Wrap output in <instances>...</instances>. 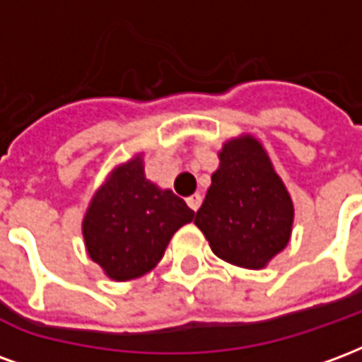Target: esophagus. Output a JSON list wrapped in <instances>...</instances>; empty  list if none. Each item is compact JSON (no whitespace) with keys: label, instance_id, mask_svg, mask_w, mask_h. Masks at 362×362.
Returning <instances> with one entry per match:
<instances>
[{"label":"esophagus","instance_id":"esophagus-1","mask_svg":"<svg viewBox=\"0 0 362 362\" xmlns=\"http://www.w3.org/2000/svg\"><path fill=\"white\" fill-rule=\"evenodd\" d=\"M186 202H188V205L194 209V211H197V209H199V205H202V202H204V197H202V194H194V196H189Z\"/></svg>","mask_w":362,"mask_h":362}]
</instances>
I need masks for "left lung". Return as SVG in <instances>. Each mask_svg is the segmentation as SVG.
<instances>
[{"label":"left lung","mask_w":362,"mask_h":362,"mask_svg":"<svg viewBox=\"0 0 362 362\" xmlns=\"http://www.w3.org/2000/svg\"><path fill=\"white\" fill-rule=\"evenodd\" d=\"M219 160L194 223L215 256L233 266L262 269L291 238V196L252 135L225 143Z\"/></svg>","instance_id":"1"}]
</instances>
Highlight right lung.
I'll list each match as a JSON object with an SVG mask.
<instances>
[{
  "instance_id": "obj_1",
  "label": "right lung",
  "mask_w": 362,
  "mask_h": 362,
  "mask_svg": "<svg viewBox=\"0 0 362 362\" xmlns=\"http://www.w3.org/2000/svg\"><path fill=\"white\" fill-rule=\"evenodd\" d=\"M192 219L184 199L145 178L137 155L96 189L83 219V238L90 259L110 279L129 281L157 266L174 233Z\"/></svg>"
}]
</instances>
